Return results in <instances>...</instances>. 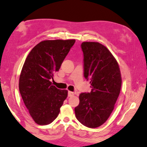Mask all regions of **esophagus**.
Masks as SVG:
<instances>
[{
  "mask_svg": "<svg viewBox=\"0 0 147 147\" xmlns=\"http://www.w3.org/2000/svg\"><path fill=\"white\" fill-rule=\"evenodd\" d=\"M68 97H72V96H74V92H72L69 91V92H68Z\"/></svg>",
  "mask_w": 147,
  "mask_h": 147,
  "instance_id": "1",
  "label": "esophagus"
}]
</instances>
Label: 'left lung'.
Wrapping results in <instances>:
<instances>
[{"label":"left lung","instance_id":"left-lung-1","mask_svg":"<svg viewBox=\"0 0 147 147\" xmlns=\"http://www.w3.org/2000/svg\"><path fill=\"white\" fill-rule=\"evenodd\" d=\"M84 77L90 80L91 92L79 95L75 108L76 118L89 128H97L106 122L114 110L121 87V76L117 62L101 44L84 42Z\"/></svg>","mask_w":147,"mask_h":147}]
</instances>
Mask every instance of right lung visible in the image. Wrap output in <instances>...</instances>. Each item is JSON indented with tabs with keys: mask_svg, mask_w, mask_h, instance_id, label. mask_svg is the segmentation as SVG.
Wrapping results in <instances>:
<instances>
[{
	"mask_svg": "<svg viewBox=\"0 0 147 147\" xmlns=\"http://www.w3.org/2000/svg\"><path fill=\"white\" fill-rule=\"evenodd\" d=\"M76 40H48L33 48L26 59L19 78V92L34 121L46 125L56 119L68 96L51 81Z\"/></svg>",
	"mask_w": 147,
	"mask_h": 147,
	"instance_id": "add662e5",
	"label": "right lung"
}]
</instances>
